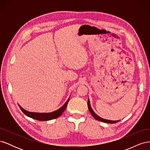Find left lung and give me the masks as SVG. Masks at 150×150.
I'll return each instance as SVG.
<instances>
[{
  "label": "left lung",
  "mask_w": 150,
  "mask_h": 150,
  "mask_svg": "<svg viewBox=\"0 0 150 150\" xmlns=\"http://www.w3.org/2000/svg\"><path fill=\"white\" fill-rule=\"evenodd\" d=\"M88 109L89 110V112L91 114V115L93 116V117H94V118H95L96 120H97L98 121H102V122H106V123H110V124H112V123H115V122H117L120 121V120H117V121H112V120H105V119H103L102 118V117H99V116H98L96 113H95L94 112V111L93 110V109L91 108V105H90V101H89V99H88Z\"/></svg>",
  "instance_id": "left-lung-1"
}]
</instances>
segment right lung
<instances>
[{
    "label": "right lung",
    "instance_id": "obj_1",
    "mask_svg": "<svg viewBox=\"0 0 150 150\" xmlns=\"http://www.w3.org/2000/svg\"><path fill=\"white\" fill-rule=\"evenodd\" d=\"M69 101V98H68L67 101L65 103V104L63 105L62 107H61L59 109H58L57 110L51 112H30L28 111L25 110L24 109L22 108L21 106H19L21 111L23 112V113L28 116L31 118L39 120V121H48V120H51L53 119L57 118V117H59L62 112L64 111L66 108H67L68 102Z\"/></svg>",
    "mask_w": 150,
    "mask_h": 150
}]
</instances>
